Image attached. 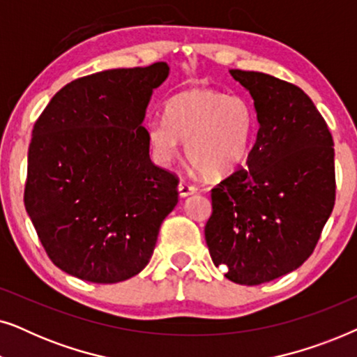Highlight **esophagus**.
<instances>
[{
	"label": "esophagus",
	"instance_id": "esophagus-1",
	"mask_svg": "<svg viewBox=\"0 0 357 357\" xmlns=\"http://www.w3.org/2000/svg\"><path fill=\"white\" fill-rule=\"evenodd\" d=\"M178 193L180 197L185 198V197H190V195L197 193V187H193V185H190L185 182V180H182V182L178 183Z\"/></svg>",
	"mask_w": 357,
	"mask_h": 357
}]
</instances>
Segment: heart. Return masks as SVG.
<instances>
[{"instance_id":"1","label":"heart","mask_w":357,"mask_h":357,"mask_svg":"<svg viewBox=\"0 0 357 357\" xmlns=\"http://www.w3.org/2000/svg\"><path fill=\"white\" fill-rule=\"evenodd\" d=\"M255 128V109L245 97L193 89L167 102L165 119L149 121L148 141L162 164L177 158L180 141H185L187 158L199 172L224 177L245 160Z\"/></svg>"}]
</instances>
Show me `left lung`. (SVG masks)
<instances>
[{"mask_svg":"<svg viewBox=\"0 0 357 357\" xmlns=\"http://www.w3.org/2000/svg\"><path fill=\"white\" fill-rule=\"evenodd\" d=\"M231 75L250 92L260 128L247 167L211 190L204 237L227 280L255 286L297 270L314 252L335 206V149L301 87L265 73Z\"/></svg>","mask_w":357,"mask_h":357,"instance_id":"obj_1","label":"left lung"}]
</instances>
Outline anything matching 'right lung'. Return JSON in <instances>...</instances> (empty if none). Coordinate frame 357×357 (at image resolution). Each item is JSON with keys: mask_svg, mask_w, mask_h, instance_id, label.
<instances>
[{"mask_svg": "<svg viewBox=\"0 0 357 357\" xmlns=\"http://www.w3.org/2000/svg\"><path fill=\"white\" fill-rule=\"evenodd\" d=\"M167 63L71 81L32 130L24 204L47 255L68 275L112 284L138 275L178 178L151 162L146 109Z\"/></svg>", "mask_w": 357, "mask_h": 357, "instance_id": "right-lung-1", "label": "right lung"}]
</instances>
